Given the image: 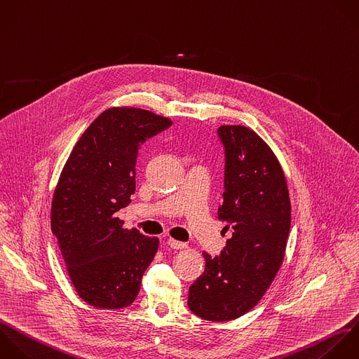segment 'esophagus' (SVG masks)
<instances>
[{"label": "esophagus", "instance_id": "34e87169", "mask_svg": "<svg viewBox=\"0 0 359 359\" xmlns=\"http://www.w3.org/2000/svg\"><path fill=\"white\" fill-rule=\"evenodd\" d=\"M167 243H168V245H170L171 248H174V250H181V248H185V247H187L185 243L178 241V240H174V238H171V237L167 240Z\"/></svg>", "mask_w": 359, "mask_h": 359}]
</instances>
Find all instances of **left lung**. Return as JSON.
I'll return each instance as SVG.
<instances>
[{
  "label": "left lung",
  "instance_id": "1",
  "mask_svg": "<svg viewBox=\"0 0 359 359\" xmlns=\"http://www.w3.org/2000/svg\"><path fill=\"white\" fill-rule=\"evenodd\" d=\"M224 192L217 215L231 230L220 255L203 252L205 272L189 286L188 307L209 321L251 310L280 268L290 231L283 171L269 146L245 126H220Z\"/></svg>",
  "mask_w": 359,
  "mask_h": 359
}]
</instances>
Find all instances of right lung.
Instances as JSON below:
<instances>
[{"label":"right lung","mask_w":359,"mask_h":359,"mask_svg":"<svg viewBox=\"0 0 359 359\" xmlns=\"http://www.w3.org/2000/svg\"><path fill=\"white\" fill-rule=\"evenodd\" d=\"M172 122L139 108L102 112L76 143L52 203L57 237L79 296L100 309L133 303L158 238L123 229L116 217L136 189L140 146Z\"/></svg>","instance_id":"obj_1"}]
</instances>
